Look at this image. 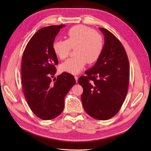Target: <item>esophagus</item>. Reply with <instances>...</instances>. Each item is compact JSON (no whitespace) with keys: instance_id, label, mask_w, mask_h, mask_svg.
Listing matches in <instances>:
<instances>
[{"instance_id":"34e87169","label":"esophagus","mask_w":151,"mask_h":151,"mask_svg":"<svg viewBox=\"0 0 151 151\" xmlns=\"http://www.w3.org/2000/svg\"><path fill=\"white\" fill-rule=\"evenodd\" d=\"M75 78L76 81V83H77V82H78V77L77 76H75Z\"/></svg>"}]
</instances>
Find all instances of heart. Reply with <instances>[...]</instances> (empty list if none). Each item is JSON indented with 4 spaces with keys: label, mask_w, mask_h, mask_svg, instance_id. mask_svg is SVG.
<instances>
[{
    "label": "heart",
    "mask_w": 151,
    "mask_h": 151,
    "mask_svg": "<svg viewBox=\"0 0 151 151\" xmlns=\"http://www.w3.org/2000/svg\"><path fill=\"white\" fill-rule=\"evenodd\" d=\"M66 38V40H58L53 43V52L61 60L65 59L71 48L75 47V57L66 60L60 66L63 71L78 73L87 62L92 63L96 61L102 52L103 37L89 27L84 25L72 27L67 32Z\"/></svg>",
    "instance_id": "b5f03b06"
}]
</instances>
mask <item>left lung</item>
<instances>
[{
	"mask_svg": "<svg viewBox=\"0 0 151 151\" xmlns=\"http://www.w3.org/2000/svg\"><path fill=\"white\" fill-rule=\"evenodd\" d=\"M104 45L97 62L85 71L78 83L83 87L81 96L85 111L92 118L107 120L121 109L127 93L129 63L126 50L112 33L100 28Z\"/></svg>",
	"mask_w": 151,
	"mask_h": 151,
	"instance_id": "1",
	"label": "left lung"
}]
</instances>
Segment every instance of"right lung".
Listing matches in <instances>:
<instances>
[{
	"label": "right lung",
	"instance_id": "1",
	"mask_svg": "<svg viewBox=\"0 0 151 151\" xmlns=\"http://www.w3.org/2000/svg\"><path fill=\"white\" fill-rule=\"evenodd\" d=\"M65 25L43 27L28 42L22 55V88L30 109L38 118L50 120L64 109L66 94L73 86L74 76L63 72L52 81L58 61L53 50L55 37Z\"/></svg>",
	"mask_w": 151,
	"mask_h": 151
}]
</instances>
